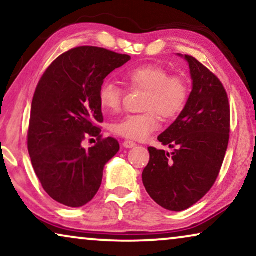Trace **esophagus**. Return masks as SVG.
I'll list each match as a JSON object with an SVG mask.
<instances>
[{"mask_svg":"<svg viewBox=\"0 0 256 256\" xmlns=\"http://www.w3.org/2000/svg\"><path fill=\"white\" fill-rule=\"evenodd\" d=\"M124 146L127 149H130V148H134V146H136V143L132 141H129V140H126V141L124 142Z\"/></svg>","mask_w":256,"mask_h":256,"instance_id":"esophagus-1","label":"esophagus"}]
</instances>
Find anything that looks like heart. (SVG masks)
<instances>
[{
	"label": "heart",
	"instance_id": "b5f03b06",
	"mask_svg": "<svg viewBox=\"0 0 256 256\" xmlns=\"http://www.w3.org/2000/svg\"><path fill=\"white\" fill-rule=\"evenodd\" d=\"M130 90H144L141 114H130L110 126L115 135L142 141L158 129L160 115L174 118L186 106L190 96L188 79L180 74H170L166 68L144 64L130 68L122 74ZM124 101V90L116 84L104 82L99 88V102L102 110L118 113Z\"/></svg>",
	"mask_w": 256,
	"mask_h": 256
}]
</instances>
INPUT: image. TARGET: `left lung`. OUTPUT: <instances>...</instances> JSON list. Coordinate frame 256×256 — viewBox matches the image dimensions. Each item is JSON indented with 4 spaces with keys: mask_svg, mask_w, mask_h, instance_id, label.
<instances>
[{
    "mask_svg": "<svg viewBox=\"0 0 256 256\" xmlns=\"http://www.w3.org/2000/svg\"><path fill=\"white\" fill-rule=\"evenodd\" d=\"M194 88L177 120L158 136L169 154L149 146L142 180L150 197L169 211H184L216 183L230 141V110L226 90L214 73L190 54Z\"/></svg>",
    "mask_w": 256,
    "mask_h": 256,
    "instance_id": "obj_1",
    "label": "left lung"
}]
</instances>
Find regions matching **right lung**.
Here are the masks:
<instances>
[{
    "mask_svg": "<svg viewBox=\"0 0 256 256\" xmlns=\"http://www.w3.org/2000/svg\"><path fill=\"white\" fill-rule=\"evenodd\" d=\"M130 56L96 46H78L51 62L34 90L28 129L31 163L45 192L60 204L80 208L93 199L104 166L120 149L102 138L99 88ZM96 137L88 150L81 146Z\"/></svg>",
    "mask_w": 256,
    "mask_h": 256,
    "instance_id": "right-lung-1",
    "label": "right lung"
}]
</instances>
